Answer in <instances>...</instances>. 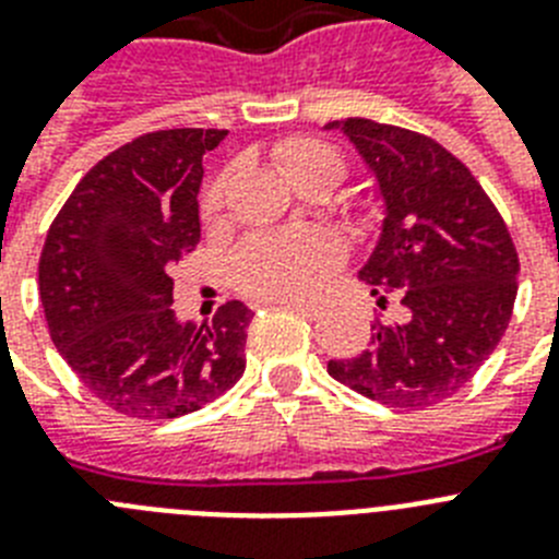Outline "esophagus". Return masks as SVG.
Here are the masks:
<instances>
[{
  "mask_svg": "<svg viewBox=\"0 0 559 559\" xmlns=\"http://www.w3.org/2000/svg\"><path fill=\"white\" fill-rule=\"evenodd\" d=\"M280 305H285V308H294V311H299L302 317H319V313H322V305L305 302V299H283Z\"/></svg>",
  "mask_w": 559,
  "mask_h": 559,
  "instance_id": "34e87169",
  "label": "esophagus"
}]
</instances>
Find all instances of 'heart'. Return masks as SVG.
Instances as JSON below:
<instances>
[{
  "label": "heart",
  "mask_w": 559,
  "mask_h": 559,
  "mask_svg": "<svg viewBox=\"0 0 559 559\" xmlns=\"http://www.w3.org/2000/svg\"><path fill=\"white\" fill-rule=\"evenodd\" d=\"M283 171L299 189L325 186L336 189L347 175L345 157L333 146L313 138H288L274 150ZM234 169H223L214 175L212 183L200 194V214L214 217L226 203L228 186H231ZM373 209H367V214ZM338 242L331 234L308 228V231L288 234H260L251 237L237 251L231 262L234 283L237 288L262 299H290L311 294L322 276L336 265Z\"/></svg>",
  "instance_id": "heart-1"
}]
</instances>
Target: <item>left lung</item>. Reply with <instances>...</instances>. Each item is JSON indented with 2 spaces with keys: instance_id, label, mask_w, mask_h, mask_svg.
Returning <instances> with one entry per match:
<instances>
[{
  "instance_id": "1",
  "label": "left lung",
  "mask_w": 559,
  "mask_h": 559,
  "mask_svg": "<svg viewBox=\"0 0 559 559\" xmlns=\"http://www.w3.org/2000/svg\"><path fill=\"white\" fill-rule=\"evenodd\" d=\"M376 175L388 206L359 276L402 319L373 322L370 347L331 359L328 373L388 407L443 402L478 373L512 319L518 248L507 223L450 150L421 132L367 118L331 121Z\"/></svg>"
}]
</instances>
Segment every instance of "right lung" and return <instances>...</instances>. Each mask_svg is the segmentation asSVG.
<instances>
[{"mask_svg": "<svg viewBox=\"0 0 559 559\" xmlns=\"http://www.w3.org/2000/svg\"><path fill=\"white\" fill-rule=\"evenodd\" d=\"M226 130H157L102 157L56 214L39 257L52 345L84 388L121 416L178 418L246 370L240 299L212 322L171 311V271L200 242L203 155Z\"/></svg>", "mask_w": 559, "mask_h": 559, "instance_id": "add662e5", "label": "right lung"}]
</instances>
